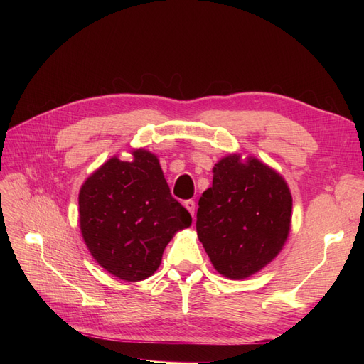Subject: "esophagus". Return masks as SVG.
Segmentation results:
<instances>
[{
    "label": "esophagus",
    "instance_id": "34e87169",
    "mask_svg": "<svg viewBox=\"0 0 364 364\" xmlns=\"http://www.w3.org/2000/svg\"><path fill=\"white\" fill-rule=\"evenodd\" d=\"M183 206L188 209V213L194 217V213H196V203L193 202V200H186L185 203H183Z\"/></svg>",
    "mask_w": 364,
    "mask_h": 364
}]
</instances>
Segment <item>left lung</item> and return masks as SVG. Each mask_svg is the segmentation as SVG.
<instances>
[{
  "instance_id": "obj_1",
  "label": "left lung",
  "mask_w": 364,
  "mask_h": 364,
  "mask_svg": "<svg viewBox=\"0 0 364 364\" xmlns=\"http://www.w3.org/2000/svg\"><path fill=\"white\" fill-rule=\"evenodd\" d=\"M213 173L197 209V237L220 274L245 279L282 250L291 228V193L282 176L255 156L230 153Z\"/></svg>"
}]
</instances>
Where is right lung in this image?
<instances>
[{"mask_svg":"<svg viewBox=\"0 0 364 364\" xmlns=\"http://www.w3.org/2000/svg\"><path fill=\"white\" fill-rule=\"evenodd\" d=\"M130 155L107 159L83 182L79 223L92 258L118 279L138 282L158 270L165 246L191 226V215L171 196L155 153Z\"/></svg>","mask_w":364,"mask_h":364,"instance_id":"add662e5","label":"right lung"}]
</instances>
